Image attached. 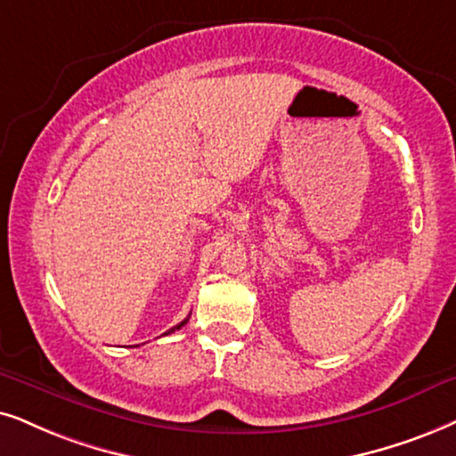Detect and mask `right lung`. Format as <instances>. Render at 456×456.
<instances>
[{"mask_svg":"<svg viewBox=\"0 0 456 456\" xmlns=\"http://www.w3.org/2000/svg\"><path fill=\"white\" fill-rule=\"evenodd\" d=\"M187 320H189V318H187ZM187 320H183V322H181V324H176L175 328H170V330H168V332H166V334H170V332H175V330H178V328H183V326H185V324H187Z\"/></svg>","mask_w":456,"mask_h":456,"instance_id":"add662e5","label":"right lung"}]
</instances>
